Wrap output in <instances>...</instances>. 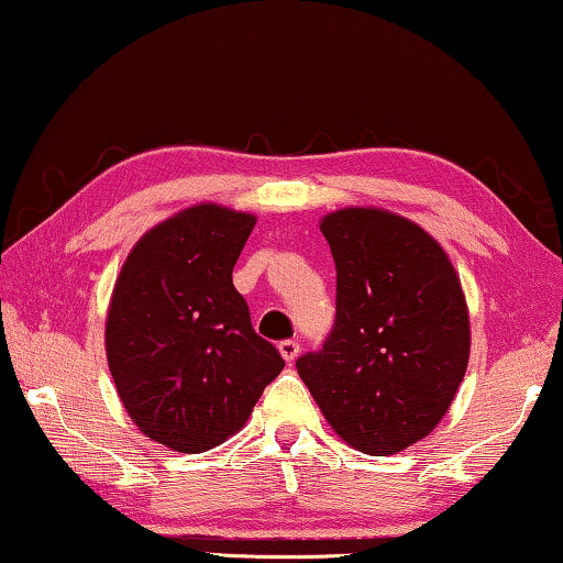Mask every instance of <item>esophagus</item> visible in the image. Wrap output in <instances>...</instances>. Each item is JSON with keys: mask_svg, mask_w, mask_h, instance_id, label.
Segmentation results:
<instances>
[{"mask_svg": "<svg viewBox=\"0 0 563 563\" xmlns=\"http://www.w3.org/2000/svg\"><path fill=\"white\" fill-rule=\"evenodd\" d=\"M278 351H280V355L288 363H292L298 358V353H300V343L298 341H280L278 343Z\"/></svg>", "mask_w": 563, "mask_h": 563, "instance_id": "34e87169", "label": "esophagus"}]
</instances>
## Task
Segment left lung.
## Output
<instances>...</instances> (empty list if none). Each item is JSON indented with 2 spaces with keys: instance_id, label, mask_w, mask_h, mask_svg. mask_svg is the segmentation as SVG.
Instances as JSON below:
<instances>
[{
  "instance_id": "obj_1",
  "label": "left lung",
  "mask_w": 563,
  "mask_h": 563,
  "mask_svg": "<svg viewBox=\"0 0 563 563\" xmlns=\"http://www.w3.org/2000/svg\"><path fill=\"white\" fill-rule=\"evenodd\" d=\"M320 233L338 273L335 325L296 368L347 445L390 456L441 423L466 376V296L439 240L396 212L343 208Z\"/></svg>"
}]
</instances>
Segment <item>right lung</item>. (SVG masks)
<instances>
[{"label":"right lung","mask_w":563,"mask_h":563,"mask_svg":"<svg viewBox=\"0 0 563 563\" xmlns=\"http://www.w3.org/2000/svg\"><path fill=\"white\" fill-rule=\"evenodd\" d=\"M255 216L200 202L150 228L114 283L104 351L124 410L180 453L228 441L285 361L250 325L233 267Z\"/></svg>","instance_id":"1"}]
</instances>
